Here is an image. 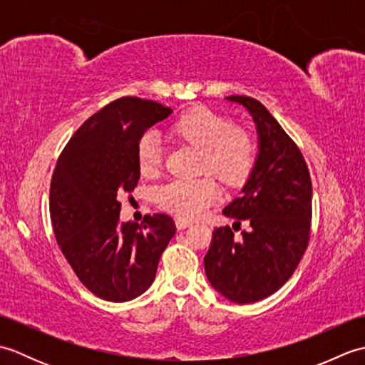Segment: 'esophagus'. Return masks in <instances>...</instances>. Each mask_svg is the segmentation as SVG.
I'll list each match as a JSON object with an SVG mask.
<instances>
[{"label": "esophagus", "mask_w": 365, "mask_h": 365, "mask_svg": "<svg viewBox=\"0 0 365 365\" xmlns=\"http://www.w3.org/2000/svg\"><path fill=\"white\" fill-rule=\"evenodd\" d=\"M191 224H192V221H190V220H185V218H177V220H175V226H177V229L190 227Z\"/></svg>", "instance_id": "1"}]
</instances>
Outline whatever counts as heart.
<instances>
[{
	"label": "heart",
	"mask_w": 365,
	"mask_h": 365,
	"mask_svg": "<svg viewBox=\"0 0 365 365\" xmlns=\"http://www.w3.org/2000/svg\"><path fill=\"white\" fill-rule=\"evenodd\" d=\"M173 133L204 152L202 169L212 170L229 185L245 182L255 163V144L245 128L230 127L229 120L207 108L197 106L180 115ZM138 166L144 175L158 173L163 163L161 139L157 131H147L138 141ZM221 196L218 183L212 177L175 178L163 185L157 192L158 204L169 213L183 218H196Z\"/></svg>",
	"instance_id": "heart-1"
}]
</instances>
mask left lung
Instances as JSON below:
<instances>
[{"mask_svg":"<svg viewBox=\"0 0 365 365\" xmlns=\"http://www.w3.org/2000/svg\"><path fill=\"white\" fill-rule=\"evenodd\" d=\"M251 114L259 152L242 195L224 207L250 229L237 239L229 226L213 230L204 257L213 289L237 304L265 299L289 281L304 254L312 218V183L298 145L255 98L230 96Z\"/></svg>","mask_w":365,"mask_h":365,"instance_id":"obj_1","label":"left lung"}]
</instances>
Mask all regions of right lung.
<instances>
[{
    "label": "right lung",
    "mask_w": 365,
    "mask_h": 365,
    "mask_svg": "<svg viewBox=\"0 0 365 365\" xmlns=\"http://www.w3.org/2000/svg\"><path fill=\"white\" fill-rule=\"evenodd\" d=\"M173 110L122 97L75 131L54 168L50 216L54 237L83 285L98 298L125 302L152 285L175 222L168 215L120 222L122 191L139 180L138 141Z\"/></svg>",
    "instance_id": "add662e5"
}]
</instances>
